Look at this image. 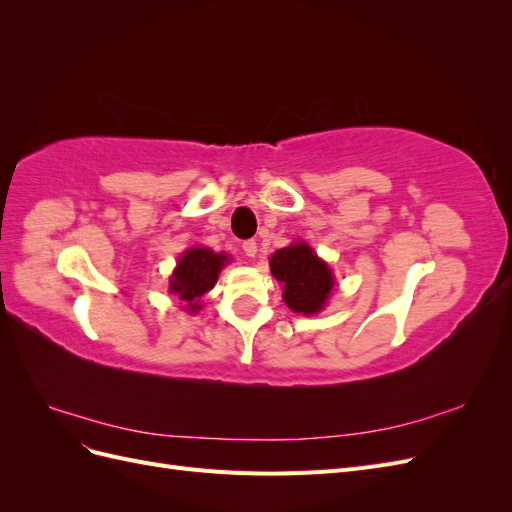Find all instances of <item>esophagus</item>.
<instances>
[{"instance_id": "obj_1", "label": "esophagus", "mask_w": 512, "mask_h": 512, "mask_svg": "<svg viewBox=\"0 0 512 512\" xmlns=\"http://www.w3.org/2000/svg\"><path fill=\"white\" fill-rule=\"evenodd\" d=\"M241 250H243V254H245L247 258H254V256H256V252H258V245H256V241H254V239H250V241H243Z\"/></svg>"}]
</instances>
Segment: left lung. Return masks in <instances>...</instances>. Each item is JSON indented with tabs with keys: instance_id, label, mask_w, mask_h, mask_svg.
<instances>
[{
	"instance_id": "left-lung-1",
	"label": "left lung",
	"mask_w": 512,
	"mask_h": 512,
	"mask_svg": "<svg viewBox=\"0 0 512 512\" xmlns=\"http://www.w3.org/2000/svg\"><path fill=\"white\" fill-rule=\"evenodd\" d=\"M271 273L284 284V301L297 314L320 312L333 290L331 269L305 243L275 252Z\"/></svg>"
}]
</instances>
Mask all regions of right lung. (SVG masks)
<instances>
[{
	"label": "right lung",
	"instance_id": "obj_1",
	"mask_svg": "<svg viewBox=\"0 0 512 512\" xmlns=\"http://www.w3.org/2000/svg\"><path fill=\"white\" fill-rule=\"evenodd\" d=\"M224 262L226 254H213L207 247H192L177 262L173 280H170V292L188 303L190 312H196L200 297L218 282Z\"/></svg>",
	"mask_w": 512,
	"mask_h": 512
}]
</instances>
